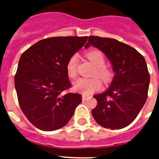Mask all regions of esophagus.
Here are the masks:
<instances>
[{"mask_svg": "<svg viewBox=\"0 0 159 159\" xmlns=\"http://www.w3.org/2000/svg\"><path fill=\"white\" fill-rule=\"evenodd\" d=\"M90 98H91V96H90V95H85V94H83V95H82V99H83V100H84V101L87 100V99H90Z\"/></svg>", "mask_w": 159, "mask_h": 159, "instance_id": "1", "label": "esophagus"}]
</instances>
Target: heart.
Instances as JSON below:
<instances>
[{
	"instance_id": "heart-1",
	"label": "heart",
	"mask_w": 159,
	"mask_h": 159,
	"mask_svg": "<svg viewBox=\"0 0 159 159\" xmlns=\"http://www.w3.org/2000/svg\"><path fill=\"white\" fill-rule=\"evenodd\" d=\"M87 57L95 67L93 75H98L103 82L109 83L113 77V71L104 66L105 57L102 52L99 50H92L87 52ZM78 66V56L72 55L67 60L66 64L67 75L70 78H75L77 74ZM102 87V83L98 77H92L90 79L80 78L74 83V88L76 91L81 92L85 95H90L99 90Z\"/></svg>"
}]
</instances>
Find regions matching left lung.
Returning a JSON list of instances; mask_svg holds the SVG:
<instances>
[{"instance_id": "1", "label": "left lung", "mask_w": 159, "mask_h": 159, "mask_svg": "<svg viewBox=\"0 0 159 159\" xmlns=\"http://www.w3.org/2000/svg\"><path fill=\"white\" fill-rule=\"evenodd\" d=\"M91 45L106 55L116 73L106 92L94 95L97 106L92 116L105 128H124L136 119L147 101L150 74L145 59L134 48L111 38L91 36L85 48Z\"/></svg>"}]
</instances>
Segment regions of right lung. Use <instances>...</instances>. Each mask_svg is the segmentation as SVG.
<instances>
[{
	"instance_id": "1",
	"label": "right lung",
	"mask_w": 159,
	"mask_h": 159,
	"mask_svg": "<svg viewBox=\"0 0 159 159\" xmlns=\"http://www.w3.org/2000/svg\"><path fill=\"white\" fill-rule=\"evenodd\" d=\"M88 36L43 39L22 53L15 75L21 111L36 128L52 131L67 124L81 102L80 94L67 93L71 84L66 64Z\"/></svg>"
}]
</instances>
